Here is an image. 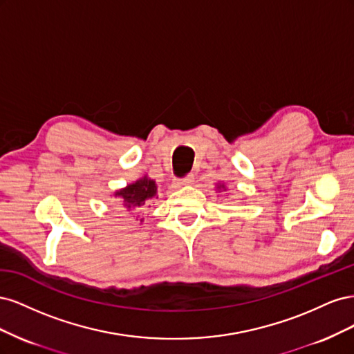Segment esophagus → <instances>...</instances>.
Masks as SVG:
<instances>
[{
  "label": "esophagus",
  "instance_id": "34e87169",
  "mask_svg": "<svg viewBox=\"0 0 354 354\" xmlns=\"http://www.w3.org/2000/svg\"><path fill=\"white\" fill-rule=\"evenodd\" d=\"M194 180H195L194 174H189V176L183 177V178H180L176 185H177V186H186V185H192V183H194Z\"/></svg>",
  "mask_w": 354,
  "mask_h": 354
}]
</instances>
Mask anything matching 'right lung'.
Returning <instances> with one entry per match:
<instances>
[{"instance_id":"add662e5","label":"right lung","mask_w":354,"mask_h":354,"mask_svg":"<svg viewBox=\"0 0 354 354\" xmlns=\"http://www.w3.org/2000/svg\"><path fill=\"white\" fill-rule=\"evenodd\" d=\"M156 195L155 181L143 177L137 180L136 183L127 186L125 189L116 192V196H120L124 202V207L128 209H140L147 205L151 199Z\"/></svg>"}]
</instances>
